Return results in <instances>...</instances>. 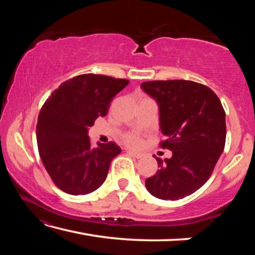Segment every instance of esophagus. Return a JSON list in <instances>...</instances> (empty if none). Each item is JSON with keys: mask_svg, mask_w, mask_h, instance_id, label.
<instances>
[{"mask_svg": "<svg viewBox=\"0 0 255 255\" xmlns=\"http://www.w3.org/2000/svg\"><path fill=\"white\" fill-rule=\"evenodd\" d=\"M129 155H131L132 157H135V158H140L141 156H143V155H141L140 153H137V152H132V150H128L127 152Z\"/></svg>", "mask_w": 255, "mask_h": 255, "instance_id": "obj_1", "label": "esophagus"}]
</instances>
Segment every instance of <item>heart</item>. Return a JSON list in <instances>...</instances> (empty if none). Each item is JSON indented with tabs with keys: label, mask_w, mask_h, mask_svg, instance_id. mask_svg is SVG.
<instances>
[{
	"label": "heart",
	"mask_w": 255,
	"mask_h": 255,
	"mask_svg": "<svg viewBox=\"0 0 255 255\" xmlns=\"http://www.w3.org/2000/svg\"><path fill=\"white\" fill-rule=\"evenodd\" d=\"M126 143L129 146H131V147H138V146L141 144V140H140V138L136 135H129L126 138Z\"/></svg>",
	"instance_id": "obj_1"
}]
</instances>
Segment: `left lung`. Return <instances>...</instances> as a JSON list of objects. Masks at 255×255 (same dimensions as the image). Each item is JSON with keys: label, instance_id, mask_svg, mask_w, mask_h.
<instances>
[{"label": "left lung", "instance_id": "8db88e82", "mask_svg": "<svg viewBox=\"0 0 255 255\" xmlns=\"http://www.w3.org/2000/svg\"><path fill=\"white\" fill-rule=\"evenodd\" d=\"M140 88L158 106L166 137L161 147L172 150L171 158L156 157L159 169L145 185L158 199H182L207 182L223 153L225 111L214 91L192 81H150Z\"/></svg>", "mask_w": 255, "mask_h": 255}]
</instances>
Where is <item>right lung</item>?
Returning a JSON list of instances; mask_svg holds the SVG:
<instances>
[{
  "mask_svg": "<svg viewBox=\"0 0 255 255\" xmlns=\"http://www.w3.org/2000/svg\"><path fill=\"white\" fill-rule=\"evenodd\" d=\"M129 81L98 74L73 77L51 93L38 116L37 144L51 180L64 192L88 195L105 182L122 148L114 141L93 147L88 136L98 117Z\"/></svg>",
  "mask_w": 255,
  "mask_h": 255,
  "instance_id": "1",
  "label": "right lung"
}]
</instances>
